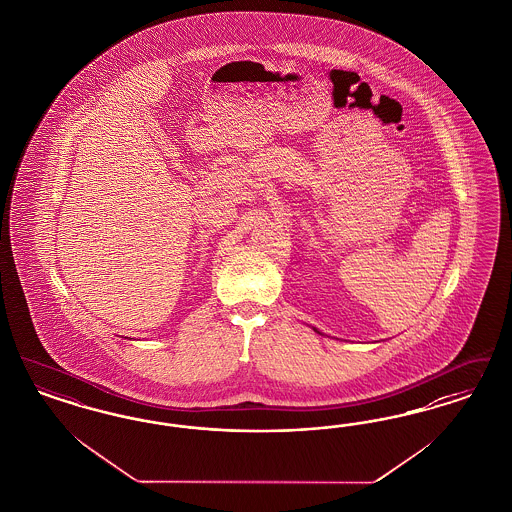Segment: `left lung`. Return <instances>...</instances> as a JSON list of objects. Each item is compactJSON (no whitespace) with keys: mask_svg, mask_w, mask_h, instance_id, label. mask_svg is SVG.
Listing matches in <instances>:
<instances>
[{"mask_svg":"<svg viewBox=\"0 0 512 512\" xmlns=\"http://www.w3.org/2000/svg\"><path fill=\"white\" fill-rule=\"evenodd\" d=\"M314 331H316V333H319L318 329H314ZM319 335H321V333H319Z\"/></svg>","mask_w":512,"mask_h":512,"instance_id":"8db88e82","label":"left lung"}]
</instances>
